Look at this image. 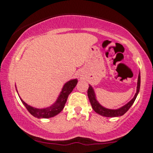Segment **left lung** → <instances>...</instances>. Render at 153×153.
Returning a JSON list of instances; mask_svg holds the SVG:
<instances>
[{
    "mask_svg": "<svg viewBox=\"0 0 153 153\" xmlns=\"http://www.w3.org/2000/svg\"><path fill=\"white\" fill-rule=\"evenodd\" d=\"M140 84H141V76H140V73L138 75V86H137V91L136 93H135L134 98L129 101V103L124 105L122 107L119 108L118 109H109L104 108V106H102L97 101L96 98H95V92H94L93 89L91 86H89V89L87 90V95L89 97V101H90V104L92 105V109H94L95 112H97L99 115H102V116L105 117H118V116H121L124 114L126 113L128 110H129V108L131 107V106L133 104L134 101H135V98H136L137 95H138V92H139L140 89Z\"/></svg>",
    "mask_w": 153,
    "mask_h": 153,
    "instance_id": "1",
    "label": "left lung"
}]
</instances>
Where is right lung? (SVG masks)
<instances>
[{
  "label": "right lung",
  "mask_w": 153,
  "mask_h": 153,
  "mask_svg": "<svg viewBox=\"0 0 153 153\" xmlns=\"http://www.w3.org/2000/svg\"><path fill=\"white\" fill-rule=\"evenodd\" d=\"M77 83H78V80L77 79L71 80V81L66 83L56 102L52 106H49V107L44 108V109H37V108L30 106L28 104H26L23 100H21L23 104H24V105L25 106V107L27 108V110L29 111V113L33 115L34 117H36L38 118H52V117L58 115V113H60L62 111L64 106H65L66 102H67L68 96L72 92V91L73 90L75 86L77 85Z\"/></svg>",
  "instance_id": "obj_1"
}]
</instances>
